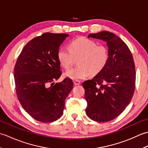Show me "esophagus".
Listing matches in <instances>:
<instances>
[{
  "mask_svg": "<svg viewBox=\"0 0 148 148\" xmlns=\"http://www.w3.org/2000/svg\"><path fill=\"white\" fill-rule=\"evenodd\" d=\"M74 85H79V84H81V81H77V80H74L73 81Z\"/></svg>",
  "mask_w": 148,
  "mask_h": 148,
  "instance_id": "34e87169",
  "label": "esophagus"
}]
</instances>
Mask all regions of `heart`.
Segmentation results:
<instances>
[{
	"mask_svg": "<svg viewBox=\"0 0 148 148\" xmlns=\"http://www.w3.org/2000/svg\"><path fill=\"white\" fill-rule=\"evenodd\" d=\"M69 49L60 48L57 58L62 67L69 69L77 58V67L69 69L65 73L73 80H80L101 72L108 64L109 53L108 47L86 37L75 39L69 43Z\"/></svg>",
	"mask_w": 148,
	"mask_h": 148,
	"instance_id": "heart-1",
	"label": "heart"
}]
</instances>
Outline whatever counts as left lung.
<instances>
[{
	"mask_svg": "<svg viewBox=\"0 0 148 148\" xmlns=\"http://www.w3.org/2000/svg\"><path fill=\"white\" fill-rule=\"evenodd\" d=\"M88 37L106 41L109 58L100 73L83 83L86 113L95 121H109L120 115L132 99L136 76L133 56L126 44L111 32L102 31Z\"/></svg>",
	"mask_w": 148,
	"mask_h": 148,
	"instance_id": "left-lung-1",
	"label": "left lung"
}]
</instances>
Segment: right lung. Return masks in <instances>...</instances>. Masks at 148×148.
Instances as JSON below:
<instances>
[{
    "mask_svg": "<svg viewBox=\"0 0 148 148\" xmlns=\"http://www.w3.org/2000/svg\"><path fill=\"white\" fill-rule=\"evenodd\" d=\"M69 36L46 32L35 37L24 46L16 62L17 97L25 111L39 121L50 123L60 118L65 99L73 88L69 77L53 83L62 75L57 51Z\"/></svg>",
    "mask_w": 148,
    "mask_h": 148,
    "instance_id": "obj_1",
    "label": "right lung"
}]
</instances>
